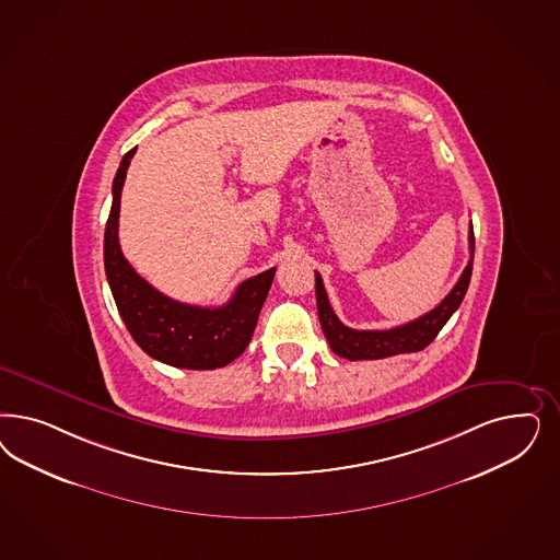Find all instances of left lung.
<instances>
[{"label":"left lung","instance_id":"1","mask_svg":"<svg viewBox=\"0 0 560 560\" xmlns=\"http://www.w3.org/2000/svg\"><path fill=\"white\" fill-rule=\"evenodd\" d=\"M469 261L464 273L459 276L457 284L452 292L429 313L418 317L410 324L397 325L392 329H352L336 317L334 308L329 305L324 280L315 271V294H317V313L324 329L325 340L329 348L348 361H377L406 352H418L433 342L443 325L450 322L453 313L462 305L468 292L469 278H471V264H474V229L469 224Z\"/></svg>","mask_w":560,"mask_h":560}]
</instances>
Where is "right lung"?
<instances>
[{"label": "right lung", "mask_w": 560, "mask_h": 560, "mask_svg": "<svg viewBox=\"0 0 560 560\" xmlns=\"http://www.w3.org/2000/svg\"><path fill=\"white\" fill-rule=\"evenodd\" d=\"M133 154L136 148L121 159L113 179V203L105 229V271L115 305L127 331L148 357L177 369L226 366L252 342L276 268L241 282L231 301L214 308L185 305L148 284L124 257L117 235L121 189Z\"/></svg>", "instance_id": "add662e5"}]
</instances>
